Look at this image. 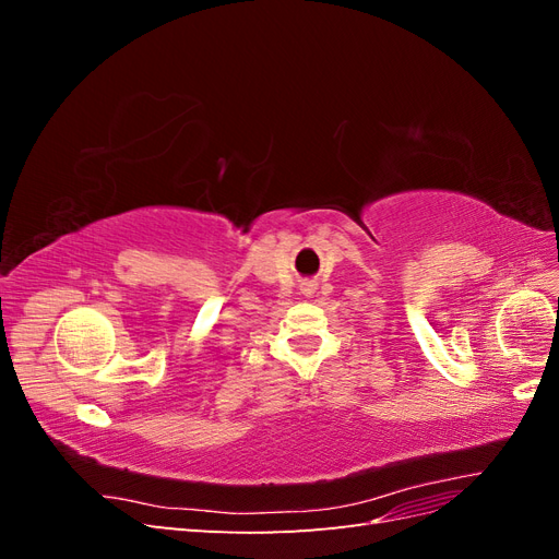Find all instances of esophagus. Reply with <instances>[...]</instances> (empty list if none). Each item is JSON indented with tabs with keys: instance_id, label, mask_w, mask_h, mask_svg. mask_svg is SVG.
I'll return each mask as SVG.
<instances>
[{
	"instance_id": "obj_1",
	"label": "esophagus",
	"mask_w": 559,
	"mask_h": 559,
	"mask_svg": "<svg viewBox=\"0 0 559 559\" xmlns=\"http://www.w3.org/2000/svg\"><path fill=\"white\" fill-rule=\"evenodd\" d=\"M302 292H306V294H312V292H314V284H306V286H302Z\"/></svg>"
}]
</instances>
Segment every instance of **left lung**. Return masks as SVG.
<instances>
[{
	"label": "left lung",
	"instance_id": "8db88e82",
	"mask_svg": "<svg viewBox=\"0 0 559 559\" xmlns=\"http://www.w3.org/2000/svg\"><path fill=\"white\" fill-rule=\"evenodd\" d=\"M557 306H559V298H557Z\"/></svg>",
	"mask_w": 559,
	"mask_h": 559
}]
</instances>
